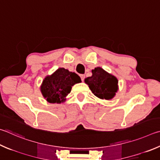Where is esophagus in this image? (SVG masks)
Returning <instances> with one entry per match:
<instances>
[{
	"label": "esophagus",
	"mask_w": 160,
	"mask_h": 160,
	"mask_svg": "<svg viewBox=\"0 0 160 160\" xmlns=\"http://www.w3.org/2000/svg\"><path fill=\"white\" fill-rule=\"evenodd\" d=\"M80 78H81V80H82V81H84V80H85V75H80Z\"/></svg>",
	"instance_id": "obj_1"
}]
</instances>
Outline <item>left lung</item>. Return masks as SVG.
Here are the masks:
<instances>
[{"instance_id": "1", "label": "left lung", "mask_w": 160, "mask_h": 160, "mask_svg": "<svg viewBox=\"0 0 160 160\" xmlns=\"http://www.w3.org/2000/svg\"><path fill=\"white\" fill-rule=\"evenodd\" d=\"M92 75L85 80L93 94L101 99L109 100L117 92L118 79L100 67L92 71Z\"/></svg>"}]
</instances>
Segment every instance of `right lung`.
Wrapping results in <instances>:
<instances>
[{
	"label": "right lung",
	"instance_id": "obj_1",
	"mask_svg": "<svg viewBox=\"0 0 160 160\" xmlns=\"http://www.w3.org/2000/svg\"><path fill=\"white\" fill-rule=\"evenodd\" d=\"M80 82V76L75 72L60 68L50 76L45 78L41 85V92L48 102L59 103L65 101L72 86Z\"/></svg>",
	"mask_w": 160,
	"mask_h": 160
}]
</instances>
